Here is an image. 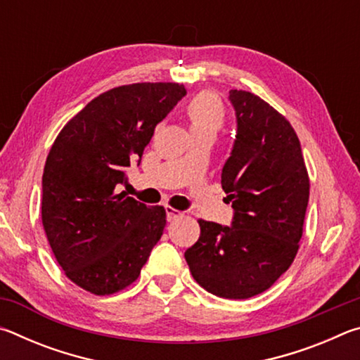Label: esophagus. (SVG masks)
<instances>
[{
  "label": "esophagus",
  "instance_id": "34e87169",
  "mask_svg": "<svg viewBox=\"0 0 360 360\" xmlns=\"http://www.w3.org/2000/svg\"><path fill=\"white\" fill-rule=\"evenodd\" d=\"M165 211H167V219H168L169 222L176 221V219L182 216V212L178 211V210H174L173 206H165Z\"/></svg>",
  "mask_w": 360,
  "mask_h": 360
}]
</instances>
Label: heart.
<instances>
[{
	"label": "heart",
	"mask_w": 360,
	"mask_h": 360,
	"mask_svg": "<svg viewBox=\"0 0 360 360\" xmlns=\"http://www.w3.org/2000/svg\"><path fill=\"white\" fill-rule=\"evenodd\" d=\"M186 112L195 136L203 135V133L216 135L224 127L225 108L219 96L211 92L195 95L187 103Z\"/></svg>",
	"instance_id": "b5f03b06"
}]
</instances>
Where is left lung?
<instances>
[{
    "label": "left lung",
    "mask_w": 360,
    "mask_h": 360,
    "mask_svg": "<svg viewBox=\"0 0 360 360\" xmlns=\"http://www.w3.org/2000/svg\"><path fill=\"white\" fill-rule=\"evenodd\" d=\"M238 133L222 169L230 227L198 219L184 257L195 281L222 298L254 297L289 270L303 235L309 176L290 122L260 96L230 90Z\"/></svg>",
    "instance_id": "left-lung-1"
}]
</instances>
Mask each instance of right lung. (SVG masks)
<instances>
[{
  "label": "right lung",
  "instance_id": "right-lung-1",
  "mask_svg": "<svg viewBox=\"0 0 360 360\" xmlns=\"http://www.w3.org/2000/svg\"><path fill=\"white\" fill-rule=\"evenodd\" d=\"M184 95L176 82L119 85L87 103L49 150L42 225L65 275L90 294L111 295L135 283L163 235V206L149 208L115 188Z\"/></svg>",
  "mask_w": 360,
  "mask_h": 360
}]
</instances>
